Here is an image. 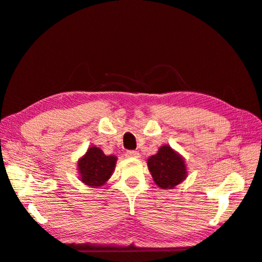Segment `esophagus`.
<instances>
[{"instance_id": "1", "label": "esophagus", "mask_w": 262, "mask_h": 262, "mask_svg": "<svg viewBox=\"0 0 262 262\" xmlns=\"http://www.w3.org/2000/svg\"><path fill=\"white\" fill-rule=\"evenodd\" d=\"M126 157H133V158H138L140 157V152L137 150H126Z\"/></svg>"}]
</instances>
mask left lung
Here are the masks:
<instances>
[{
    "label": "left lung",
    "instance_id": "1",
    "mask_svg": "<svg viewBox=\"0 0 262 262\" xmlns=\"http://www.w3.org/2000/svg\"><path fill=\"white\" fill-rule=\"evenodd\" d=\"M148 168L161 189H173L186 178L183 158L167 145L159 148L158 152L148 159Z\"/></svg>",
    "mask_w": 262,
    "mask_h": 262
}]
</instances>
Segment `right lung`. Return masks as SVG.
I'll list each match as a JSON object with an SVG mask.
<instances>
[{"mask_svg":"<svg viewBox=\"0 0 262 262\" xmlns=\"http://www.w3.org/2000/svg\"><path fill=\"white\" fill-rule=\"evenodd\" d=\"M115 163V156H106L99 148L90 147L78 163L80 179L86 185L97 188L111 178Z\"/></svg>","mask_w":262,"mask_h":262,"instance_id":"1","label":"right lung"}]
</instances>
